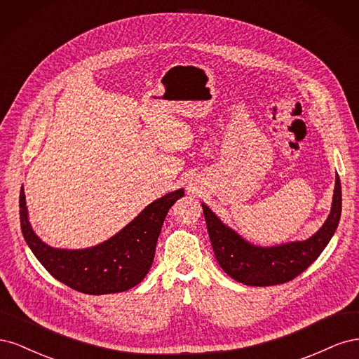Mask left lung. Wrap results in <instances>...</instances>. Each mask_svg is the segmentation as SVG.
I'll use <instances>...</instances> for the list:
<instances>
[{
  "instance_id": "obj_1",
  "label": "left lung",
  "mask_w": 359,
  "mask_h": 359,
  "mask_svg": "<svg viewBox=\"0 0 359 359\" xmlns=\"http://www.w3.org/2000/svg\"><path fill=\"white\" fill-rule=\"evenodd\" d=\"M202 210L215 259L224 273L247 286H274L304 273L331 241L341 215V184L335 177L328 219L316 233L304 241L271 247L255 245L224 224L205 203Z\"/></svg>"
}]
</instances>
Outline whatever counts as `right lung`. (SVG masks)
<instances>
[{"instance_id":"right-lung-1","label":"right lung","mask_w":359,"mask_h":359,"mask_svg":"<svg viewBox=\"0 0 359 359\" xmlns=\"http://www.w3.org/2000/svg\"><path fill=\"white\" fill-rule=\"evenodd\" d=\"M182 196L184 189L170 191L151 202L109 240L72 250L50 247L32 231L22 187L19 194L20 229L39 262L61 283L88 295L124 292L139 285L148 274L163 222L170 206Z\"/></svg>"}]
</instances>
